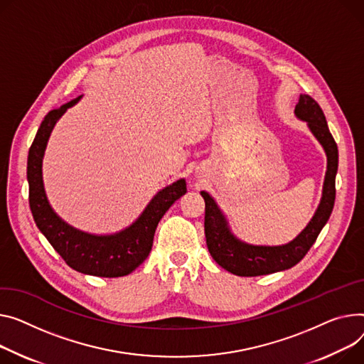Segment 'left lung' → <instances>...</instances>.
Instances as JSON below:
<instances>
[{"mask_svg": "<svg viewBox=\"0 0 364 364\" xmlns=\"http://www.w3.org/2000/svg\"><path fill=\"white\" fill-rule=\"evenodd\" d=\"M294 114L299 119L304 121L326 154V174L321 203L306 228L294 240L281 246H255L241 241L232 234L224 212L215 199L208 191H200L205 199V235L208 250L218 264L234 275L259 277L293 268L316 241L333 209L338 148L328 129L325 114L319 104L309 95H300Z\"/></svg>", "mask_w": 364, "mask_h": 364, "instance_id": "1", "label": "left lung"}]
</instances>
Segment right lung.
I'll return each mask as SVG.
<instances>
[{
    "label": "right lung",
    "mask_w": 364,
    "mask_h": 364,
    "mask_svg": "<svg viewBox=\"0 0 364 364\" xmlns=\"http://www.w3.org/2000/svg\"><path fill=\"white\" fill-rule=\"evenodd\" d=\"M80 100L82 96L48 112L38 129L28 156L29 205L39 231L70 268L93 277H124L149 256L158 223L171 205L186 195V180L180 178L159 190L132 225L114 234L85 232L61 220L46 198L42 161L57 121Z\"/></svg>",
    "instance_id": "1"
}]
</instances>
